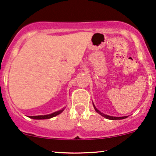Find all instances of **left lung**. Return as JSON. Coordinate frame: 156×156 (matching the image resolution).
Masks as SVG:
<instances>
[{
	"label": "left lung",
	"mask_w": 156,
	"mask_h": 156,
	"mask_svg": "<svg viewBox=\"0 0 156 156\" xmlns=\"http://www.w3.org/2000/svg\"><path fill=\"white\" fill-rule=\"evenodd\" d=\"M93 106H94V110L96 111L99 114H101L102 117H105V119H112V120H117V119H125V118L128 117V116H125V117H112V116H109V115H107V114H103V113H102L100 112L99 110H98V108H96L95 105H94V103H93Z\"/></svg>",
	"instance_id": "8db88e82"
}]
</instances>
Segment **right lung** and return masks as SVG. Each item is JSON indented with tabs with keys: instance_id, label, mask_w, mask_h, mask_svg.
<instances>
[{
	"instance_id": "add662e5",
	"label": "right lung",
	"mask_w": 156,
	"mask_h": 156,
	"mask_svg": "<svg viewBox=\"0 0 156 156\" xmlns=\"http://www.w3.org/2000/svg\"><path fill=\"white\" fill-rule=\"evenodd\" d=\"M65 109V108H63L62 110L57 111V112L52 113L51 114H46V115H38V116H29V118L34 119H51L52 117H54L55 116L61 114L63 111Z\"/></svg>"
}]
</instances>
